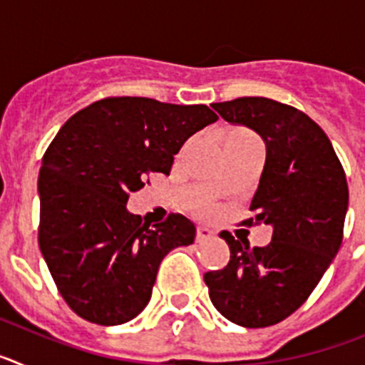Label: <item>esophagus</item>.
<instances>
[{
    "mask_svg": "<svg viewBox=\"0 0 365 365\" xmlns=\"http://www.w3.org/2000/svg\"><path fill=\"white\" fill-rule=\"evenodd\" d=\"M214 237V230H210V228L206 227H199L197 228V241L201 243V241H206V240H212Z\"/></svg>",
    "mask_w": 365,
    "mask_h": 365,
    "instance_id": "34e87169",
    "label": "esophagus"
}]
</instances>
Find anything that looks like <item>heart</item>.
<instances>
[{
	"instance_id": "b5f03b06",
	"label": "heart",
	"mask_w": 365,
	"mask_h": 365,
	"mask_svg": "<svg viewBox=\"0 0 365 365\" xmlns=\"http://www.w3.org/2000/svg\"><path fill=\"white\" fill-rule=\"evenodd\" d=\"M250 137H256V135L250 133L248 130H243V128H234V130L228 131V138H250Z\"/></svg>"
}]
</instances>
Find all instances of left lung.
Returning a JSON list of instances; mask_svg holds the SVG:
<instances>
[{
    "instance_id": "obj_1",
    "label": "left lung",
    "mask_w": 365,
    "mask_h": 365,
    "mask_svg": "<svg viewBox=\"0 0 365 365\" xmlns=\"http://www.w3.org/2000/svg\"><path fill=\"white\" fill-rule=\"evenodd\" d=\"M212 108L267 144L250 225L272 227L267 247L230 232L221 237L230 261L205 274L214 307L241 327H269L305 303L344 240L349 190L346 172L320 125L299 109L263 96H241Z\"/></svg>"
}]
</instances>
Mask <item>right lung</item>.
<instances>
[{
	"mask_svg": "<svg viewBox=\"0 0 365 365\" xmlns=\"http://www.w3.org/2000/svg\"><path fill=\"white\" fill-rule=\"evenodd\" d=\"M217 118L205 104L109 96L58 131L38 177V243L58 292L80 318L133 320L150 302L164 256L193 243L195 227L185 215L150 227L125 202L151 173L170 175L173 155Z\"/></svg>",
	"mask_w": 365,
	"mask_h": 365,
	"instance_id": "obj_1",
	"label": "right lung"
}]
</instances>
